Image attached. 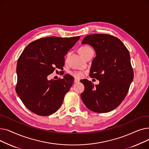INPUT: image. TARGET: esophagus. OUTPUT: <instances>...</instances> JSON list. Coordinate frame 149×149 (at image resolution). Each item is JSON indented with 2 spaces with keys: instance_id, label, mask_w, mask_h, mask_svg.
Returning <instances> with one entry per match:
<instances>
[{
  "instance_id": "esophagus-1",
  "label": "esophagus",
  "mask_w": 149,
  "mask_h": 149,
  "mask_svg": "<svg viewBox=\"0 0 149 149\" xmlns=\"http://www.w3.org/2000/svg\"><path fill=\"white\" fill-rule=\"evenodd\" d=\"M79 79H74V83H78V82H79Z\"/></svg>"
}]
</instances>
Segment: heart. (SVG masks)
Listing matches in <instances>:
<instances>
[{
	"label": "heart",
	"instance_id": "heart-1",
	"mask_svg": "<svg viewBox=\"0 0 149 149\" xmlns=\"http://www.w3.org/2000/svg\"><path fill=\"white\" fill-rule=\"evenodd\" d=\"M92 51H93V50L92 49V48H91V47H89L88 46H82L79 49V52L83 57L84 56H85L86 54H87L88 53H89V52H91ZM72 75L77 78H81L83 77V73L80 71H75L72 73Z\"/></svg>",
	"mask_w": 149,
	"mask_h": 149
}]
</instances>
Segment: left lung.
Wrapping results in <instances>:
<instances>
[{"label": "left lung", "mask_w": 149, "mask_h": 149, "mask_svg": "<svg viewBox=\"0 0 149 149\" xmlns=\"http://www.w3.org/2000/svg\"><path fill=\"white\" fill-rule=\"evenodd\" d=\"M81 43L91 45L96 52L89 75L100 81L94 85L86 79L80 80L84 86L81 100L93 112H111L124 100L134 79L129 52L120 39L109 34H90Z\"/></svg>", "instance_id": "obj_1"}]
</instances>
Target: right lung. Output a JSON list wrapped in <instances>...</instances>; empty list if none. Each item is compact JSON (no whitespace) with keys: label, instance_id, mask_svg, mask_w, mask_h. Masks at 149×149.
<instances>
[{"label":"right lung","instance_id":"right-lung-1","mask_svg":"<svg viewBox=\"0 0 149 149\" xmlns=\"http://www.w3.org/2000/svg\"><path fill=\"white\" fill-rule=\"evenodd\" d=\"M80 38H42L30 43L23 50L17 60L15 91L30 111L48 116L60 107L74 79L65 74L61 79L49 80L48 76L56 68L62 69L65 56Z\"/></svg>","mask_w":149,"mask_h":149}]
</instances>
